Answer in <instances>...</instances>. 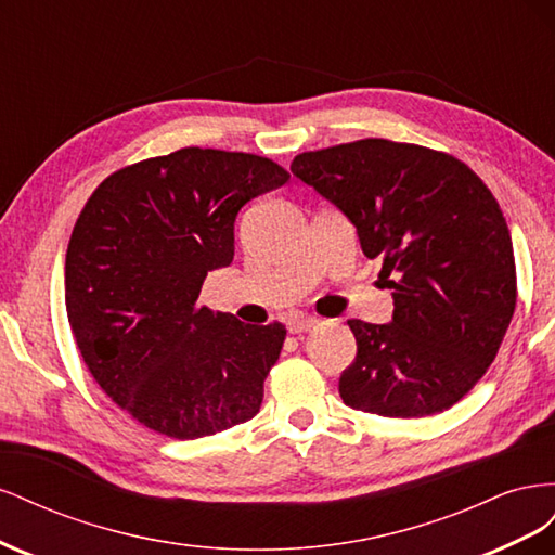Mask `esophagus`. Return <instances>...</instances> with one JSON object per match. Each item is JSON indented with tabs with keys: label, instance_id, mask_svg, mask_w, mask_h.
I'll use <instances>...</instances> for the list:
<instances>
[{
	"label": "esophagus",
	"instance_id": "34e87169",
	"mask_svg": "<svg viewBox=\"0 0 555 555\" xmlns=\"http://www.w3.org/2000/svg\"><path fill=\"white\" fill-rule=\"evenodd\" d=\"M314 326H319V319L317 317H306V314H296L287 322L289 333H304V331H310Z\"/></svg>",
	"mask_w": 555,
	"mask_h": 555
}]
</instances>
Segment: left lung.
Here are the masks:
<instances>
[{
	"mask_svg": "<svg viewBox=\"0 0 555 555\" xmlns=\"http://www.w3.org/2000/svg\"><path fill=\"white\" fill-rule=\"evenodd\" d=\"M292 173L357 227L393 294L391 324L349 319L345 405L379 416L449 410L489 371L516 308L505 217L461 159L363 139L296 155Z\"/></svg>",
	"mask_w": 555,
	"mask_h": 555,
	"instance_id": "left-lung-1",
	"label": "left lung"
}]
</instances>
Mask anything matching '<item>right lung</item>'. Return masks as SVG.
<instances>
[{
	"instance_id": "obj_1",
	"label": "right lung",
	"mask_w": 555,
	"mask_h": 555,
	"mask_svg": "<svg viewBox=\"0 0 555 555\" xmlns=\"http://www.w3.org/2000/svg\"><path fill=\"white\" fill-rule=\"evenodd\" d=\"M287 180L259 155L182 147L115 171L80 210L66 317L96 384L145 428L196 440L259 412L287 328L243 324L198 294L233 261L238 210Z\"/></svg>"
}]
</instances>
